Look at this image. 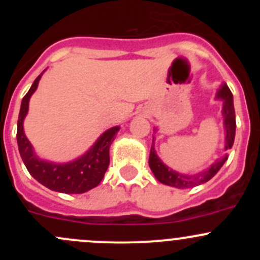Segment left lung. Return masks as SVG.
<instances>
[{"label":"left lung","mask_w":260,"mask_h":260,"mask_svg":"<svg viewBox=\"0 0 260 260\" xmlns=\"http://www.w3.org/2000/svg\"><path fill=\"white\" fill-rule=\"evenodd\" d=\"M217 99H222L224 106H222V114H224V124L225 129H226V136H225V148L230 149L234 145L235 138V128H237V123H235V111H234V103H233V94L230 91L229 86L226 84H222L220 89L217 90L216 94ZM228 159V156L224 158H219L214 165H211L208 170L200 172L198 175H182L179 172L174 171V170L169 169L166 165L162 164L161 159L154 152L153 145L151 147V153H149V167H151L152 172L156 176V179L159 182L165 183V185L174 186L177 188H188L193 187V186L201 185V183L208 182L209 180L212 179L215 175L217 174L225 161Z\"/></svg>","instance_id":"obj_1"}]
</instances>
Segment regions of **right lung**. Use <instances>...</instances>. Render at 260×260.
<instances>
[{
	"label": "right lung",
	"instance_id": "add662e5",
	"mask_svg": "<svg viewBox=\"0 0 260 260\" xmlns=\"http://www.w3.org/2000/svg\"><path fill=\"white\" fill-rule=\"evenodd\" d=\"M41 75L36 78L21 102L17 120V145L21 158L31 176L50 190L64 193H83L98 186L103 180L109 166V147L119 127L106 131L84 156L69 164H52L38 158L23 133V118L27 114L28 101L38 88Z\"/></svg>",
	"mask_w": 260,
	"mask_h": 260
}]
</instances>
